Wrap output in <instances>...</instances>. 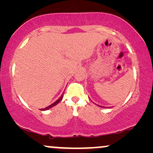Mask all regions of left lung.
<instances>
[{
	"instance_id": "left-lung-1",
	"label": "left lung",
	"mask_w": 153,
	"mask_h": 153,
	"mask_svg": "<svg viewBox=\"0 0 153 153\" xmlns=\"http://www.w3.org/2000/svg\"><path fill=\"white\" fill-rule=\"evenodd\" d=\"M97 106H100V107H104V106H100V105H98V104H97ZM106 108H108V107H106Z\"/></svg>"
}]
</instances>
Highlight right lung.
<instances>
[{
  "label": "right lung",
  "mask_w": 153,
  "mask_h": 153,
  "mask_svg": "<svg viewBox=\"0 0 153 153\" xmlns=\"http://www.w3.org/2000/svg\"><path fill=\"white\" fill-rule=\"evenodd\" d=\"M63 93L62 94V95L60 96V97L58 98V99L56 100V101L55 102H53V104H51V105H49V106H47V107H45V108H41V111H47V110H49V108H52L53 107V106H56V105H57V104L59 103V102L61 101L62 100V97H63Z\"/></svg>",
  "instance_id": "1"
}]
</instances>
